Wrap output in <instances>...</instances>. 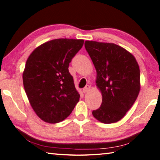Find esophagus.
<instances>
[{
  "label": "esophagus",
  "instance_id": "obj_1",
  "mask_svg": "<svg viewBox=\"0 0 160 160\" xmlns=\"http://www.w3.org/2000/svg\"><path fill=\"white\" fill-rule=\"evenodd\" d=\"M89 89H90V86L89 85H87L85 88H83V89H82V92H83V93H86V92H88L89 90Z\"/></svg>",
  "mask_w": 160,
  "mask_h": 160
}]
</instances>
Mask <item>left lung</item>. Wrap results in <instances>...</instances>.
Returning a JSON list of instances; mask_svg holds the SVG:
<instances>
[{
  "label": "left lung",
  "instance_id": "8db88e82",
  "mask_svg": "<svg viewBox=\"0 0 160 160\" xmlns=\"http://www.w3.org/2000/svg\"><path fill=\"white\" fill-rule=\"evenodd\" d=\"M85 47L97 72V86L102 103L93 110L94 117L105 124L120 120L131 108L140 91V69L135 57L114 43L89 41Z\"/></svg>",
  "mask_w": 160,
  "mask_h": 160
}]
</instances>
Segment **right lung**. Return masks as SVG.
Returning <instances> with one entry per match:
<instances>
[{
	"label": "right lung",
	"mask_w": 160,
	"mask_h": 160,
	"mask_svg": "<svg viewBox=\"0 0 160 160\" xmlns=\"http://www.w3.org/2000/svg\"><path fill=\"white\" fill-rule=\"evenodd\" d=\"M83 44V40H52L28 58L23 72L24 89L35 112L46 122L63 121L79 101L68 66Z\"/></svg>",
	"instance_id": "right-lung-1"
}]
</instances>
